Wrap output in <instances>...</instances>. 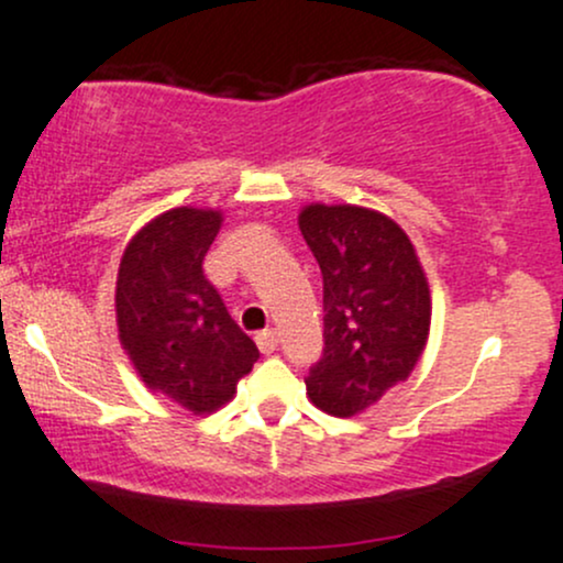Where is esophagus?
<instances>
[{"instance_id":"obj_1","label":"esophagus","mask_w":563,"mask_h":563,"mask_svg":"<svg viewBox=\"0 0 563 563\" xmlns=\"http://www.w3.org/2000/svg\"><path fill=\"white\" fill-rule=\"evenodd\" d=\"M256 344H258V350L264 352V355H269V352L277 350V333L272 331V329L258 331L256 333Z\"/></svg>"}]
</instances>
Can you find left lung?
I'll use <instances>...</instances> for the list:
<instances>
[{"label": "left lung", "mask_w": 563, "mask_h": 563, "mask_svg": "<svg viewBox=\"0 0 563 563\" xmlns=\"http://www.w3.org/2000/svg\"><path fill=\"white\" fill-rule=\"evenodd\" d=\"M299 230L323 272V357L307 395L331 417H355L404 382L430 333V286L409 234L361 206L310 202Z\"/></svg>", "instance_id": "1"}]
</instances>
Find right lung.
<instances>
[{"label":"right lung","instance_id":"right-lung-1","mask_svg":"<svg viewBox=\"0 0 563 563\" xmlns=\"http://www.w3.org/2000/svg\"><path fill=\"white\" fill-rule=\"evenodd\" d=\"M216 208H170L133 234L114 291L117 333L152 393L191 413L230 404L258 350L202 272L221 230Z\"/></svg>","mask_w":563,"mask_h":563}]
</instances>
